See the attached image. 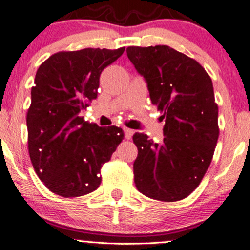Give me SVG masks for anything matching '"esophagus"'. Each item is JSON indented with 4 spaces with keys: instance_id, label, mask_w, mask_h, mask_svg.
Returning a JSON list of instances; mask_svg holds the SVG:
<instances>
[{
    "instance_id": "esophagus-1",
    "label": "esophagus",
    "mask_w": 250,
    "mask_h": 250,
    "mask_svg": "<svg viewBox=\"0 0 250 250\" xmlns=\"http://www.w3.org/2000/svg\"><path fill=\"white\" fill-rule=\"evenodd\" d=\"M123 131H125V139H131V136H133V133L134 131L131 130V129H129V128H125L123 129Z\"/></svg>"
}]
</instances>
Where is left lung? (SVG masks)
I'll use <instances>...</instances> for the list:
<instances>
[{
  "label": "left lung",
  "mask_w": 250,
  "mask_h": 250,
  "mask_svg": "<svg viewBox=\"0 0 250 250\" xmlns=\"http://www.w3.org/2000/svg\"><path fill=\"white\" fill-rule=\"evenodd\" d=\"M127 55L166 120L161 143L133 136L135 186L150 199L180 201L200 185L219 139L213 82L199 62L168 45L128 47Z\"/></svg>",
  "instance_id": "1"
}]
</instances>
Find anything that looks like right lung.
<instances>
[{
    "instance_id": "1",
    "label": "right lung",
    "mask_w": 250,
    "mask_h": 250,
    "mask_svg": "<svg viewBox=\"0 0 250 250\" xmlns=\"http://www.w3.org/2000/svg\"><path fill=\"white\" fill-rule=\"evenodd\" d=\"M123 51H60L37 69L27 113L28 149L37 176L54 194L77 197L99 188L102 166L123 140L121 128H102L80 116L97 97L102 70Z\"/></svg>"
}]
</instances>
